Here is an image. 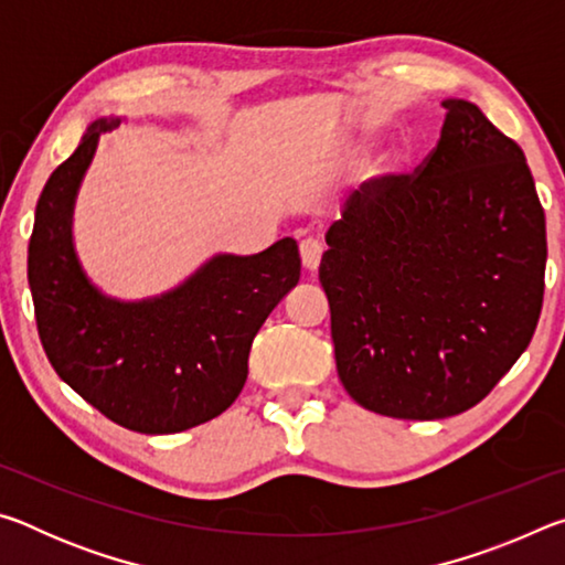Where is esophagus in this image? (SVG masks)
I'll use <instances>...</instances> for the list:
<instances>
[{
	"mask_svg": "<svg viewBox=\"0 0 565 565\" xmlns=\"http://www.w3.org/2000/svg\"><path fill=\"white\" fill-rule=\"evenodd\" d=\"M299 252H301L303 269L317 271L319 264H321V254H323V246H321L319 238H303V242L299 244Z\"/></svg>",
	"mask_w": 565,
	"mask_h": 565,
	"instance_id": "1",
	"label": "esophagus"
}]
</instances>
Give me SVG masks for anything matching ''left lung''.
Wrapping results in <instances>:
<instances>
[{
	"label": "left lung",
	"instance_id": "8db88e82",
	"mask_svg": "<svg viewBox=\"0 0 565 565\" xmlns=\"http://www.w3.org/2000/svg\"><path fill=\"white\" fill-rule=\"evenodd\" d=\"M444 109L424 164L361 184L319 266L341 384L391 418L483 401L543 306L546 216L521 147L471 102Z\"/></svg>",
	"mask_w": 565,
	"mask_h": 565
}]
</instances>
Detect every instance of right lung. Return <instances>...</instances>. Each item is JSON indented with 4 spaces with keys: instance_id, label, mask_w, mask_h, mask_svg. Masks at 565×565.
I'll use <instances>...</instances> for the list:
<instances>
[{
    "instance_id": "obj_1",
    "label": "right lung",
    "mask_w": 565,
    "mask_h": 565,
    "mask_svg": "<svg viewBox=\"0 0 565 565\" xmlns=\"http://www.w3.org/2000/svg\"><path fill=\"white\" fill-rule=\"evenodd\" d=\"M117 124L94 121L36 202L30 238L36 329L64 384L114 424L179 434L224 414L242 394L256 331L299 284V246L286 236L254 256L218 254L154 299L104 296L74 254L72 214L97 141Z\"/></svg>"
}]
</instances>
